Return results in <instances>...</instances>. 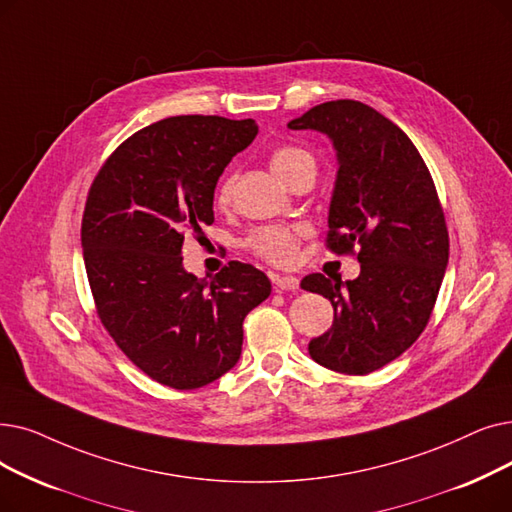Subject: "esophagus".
<instances>
[{"mask_svg":"<svg viewBox=\"0 0 512 512\" xmlns=\"http://www.w3.org/2000/svg\"><path fill=\"white\" fill-rule=\"evenodd\" d=\"M274 288L276 291H297L299 278L295 276H274Z\"/></svg>","mask_w":512,"mask_h":512,"instance_id":"1","label":"esophagus"}]
</instances>
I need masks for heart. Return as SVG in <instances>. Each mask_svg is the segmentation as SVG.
<instances>
[{
  "label": "heart",
  "mask_w": 512,
  "mask_h": 512,
  "mask_svg": "<svg viewBox=\"0 0 512 512\" xmlns=\"http://www.w3.org/2000/svg\"><path fill=\"white\" fill-rule=\"evenodd\" d=\"M270 167L272 171L280 177V180L286 184L291 177L305 169V167H314L316 169V159L314 154L301 146H280L272 152L270 157ZM234 175H226L221 184L217 186V203L224 207L232 201V192H234ZM305 230L303 228H293V226H265L255 230L247 238V247L253 251L257 257L270 261L274 265H291L297 259L299 253V242L303 238Z\"/></svg>",
  "instance_id": "obj_1"
}]
</instances>
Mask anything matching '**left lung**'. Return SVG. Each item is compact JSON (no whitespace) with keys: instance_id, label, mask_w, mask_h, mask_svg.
I'll list each match as a JSON object with an SVG mask.
<instances>
[{"instance_id":"obj_1","label":"left lung","mask_w":512,"mask_h":512,"mask_svg":"<svg viewBox=\"0 0 512 512\" xmlns=\"http://www.w3.org/2000/svg\"><path fill=\"white\" fill-rule=\"evenodd\" d=\"M288 127L326 133L335 146L326 244L337 255L359 249L355 280H301L335 307L307 349L324 368L370 374L420 337L446 274L450 238L433 177L406 133L358 100L318 104Z\"/></svg>"}]
</instances>
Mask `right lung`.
I'll return each instance as SVG.
<instances>
[{"instance_id":"obj_1","label":"right lung","mask_w":512,"mask_h":512,"mask_svg":"<svg viewBox=\"0 0 512 512\" xmlns=\"http://www.w3.org/2000/svg\"><path fill=\"white\" fill-rule=\"evenodd\" d=\"M253 119L182 115L127 138L87 194L81 247L98 318L152 381L198 389L240 358L242 322L272 293L263 272L230 261L215 278L188 274V234L213 224L219 175L257 136Z\"/></svg>"}]
</instances>
